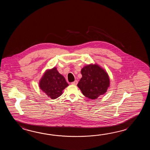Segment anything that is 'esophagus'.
Instances as JSON below:
<instances>
[{
    "instance_id": "esophagus-1",
    "label": "esophagus",
    "mask_w": 150,
    "mask_h": 150,
    "mask_svg": "<svg viewBox=\"0 0 150 150\" xmlns=\"http://www.w3.org/2000/svg\"><path fill=\"white\" fill-rule=\"evenodd\" d=\"M77 83H78V81H77V80H75L74 82H72V83H71V84L74 85H77Z\"/></svg>"
}]
</instances>
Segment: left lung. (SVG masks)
<instances>
[{
	"mask_svg": "<svg viewBox=\"0 0 150 150\" xmlns=\"http://www.w3.org/2000/svg\"><path fill=\"white\" fill-rule=\"evenodd\" d=\"M81 74L82 78L77 86L83 96L90 99H96L107 92L110 83L108 75L99 65L85 66Z\"/></svg>",
	"mask_w": 150,
	"mask_h": 150,
	"instance_id": "1",
	"label": "left lung"
}]
</instances>
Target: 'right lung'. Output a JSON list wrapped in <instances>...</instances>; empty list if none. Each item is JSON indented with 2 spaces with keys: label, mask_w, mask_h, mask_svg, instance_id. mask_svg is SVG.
I'll use <instances>...</instances> for the list:
<instances>
[{
  "label": "right lung",
  "mask_w": 150,
  "mask_h": 150,
  "mask_svg": "<svg viewBox=\"0 0 150 150\" xmlns=\"http://www.w3.org/2000/svg\"><path fill=\"white\" fill-rule=\"evenodd\" d=\"M40 87L52 99H55L62 95V91L69 84L64 76L59 74L56 67L45 72L40 81Z\"/></svg>",
  "instance_id": "obj_1"
}]
</instances>
